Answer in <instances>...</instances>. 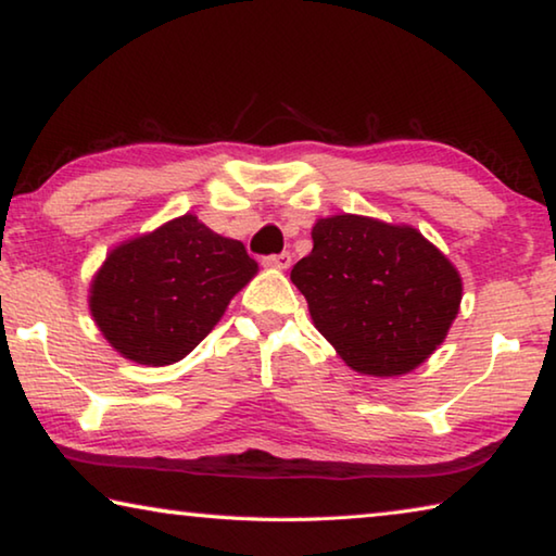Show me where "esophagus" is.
Instances as JSON below:
<instances>
[{
	"mask_svg": "<svg viewBox=\"0 0 556 556\" xmlns=\"http://www.w3.org/2000/svg\"><path fill=\"white\" fill-rule=\"evenodd\" d=\"M267 267H277V269H289V265H291V255L289 252H279V255H267L265 260Z\"/></svg>",
	"mask_w": 556,
	"mask_h": 556,
	"instance_id": "esophagus-1",
	"label": "esophagus"
}]
</instances>
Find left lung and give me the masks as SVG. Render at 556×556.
I'll return each mask as SVG.
<instances>
[{"instance_id": "left-lung-1", "label": "left lung", "mask_w": 556, "mask_h": 556, "mask_svg": "<svg viewBox=\"0 0 556 556\" xmlns=\"http://www.w3.org/2000/svg\"><path fill=\"white\" fill-rule=\"evenodd\" d=\"M312 238L291 281L338 355L378 378L425 363L458 314L454 265L414 228L361 215L318 220Z\"/></svg>"}]
</instances>
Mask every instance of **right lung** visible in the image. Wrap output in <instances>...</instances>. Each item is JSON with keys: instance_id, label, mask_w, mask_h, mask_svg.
Listing matches in <instances>:
<instances>
[{"instance_id": "obj_1", "label": "right lung", "mask_w": 556, "mask_h": 556, "mask_svg": "<svg viewBox=\"0 0 556 556\" xmlns=\"http://www.w3.org/2000/svg\"><path fill=\"white\" fill-rule=\"evenodd\" d=\"M255 271L242 242L181 215L110 252L92 279L90 312L129 361L172 365L213 331Z\"/></svg>"}]
</instances>
